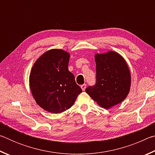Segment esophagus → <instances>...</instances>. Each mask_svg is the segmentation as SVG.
Segmentation results:
<instances>
[{"instance_id":"obj_1","label":"esophagus","mask_w":155,"mask_h":155,"mask_svg":"<svg viewBox=\"0 0 155 155\" xmlns=\"http://www.w3.org/2000/svg\"><path fill=\"white\" fill-rule=\"evenodd\" d=\"M81 89H82L83 91H85V88H86V85H85V84H83V85H81Z\"/></svg>"}]
</instances>
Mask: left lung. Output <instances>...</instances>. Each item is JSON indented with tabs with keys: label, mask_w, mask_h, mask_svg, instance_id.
Wrapping results in <instances>:
<instances>
[{
	"label": "left lung",
	"mask_w": 155,
	"mask_h": 155,
	"mask_svg": "<svg viewBox=\"0 0 155 155\" xmlns=\"http://www.w3.org/2000/svg\"><path fill=\"white\" fill-rule=\"evenodd\" d=\"M96 83L85 91L97 104L109 109L127 98L130 87V74L124 59L117 52L96 54Z\"/></svg>",
	"instance_id": "1"
}]
</instances>
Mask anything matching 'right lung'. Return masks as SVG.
<instances>
[{"label":"right lung","instance_id":"1","mask_svg":"<svg viewBox=\"0 0 155 155\" xmlns=\"http://www.w3.org/2000/svg\"><path fill=\"white\" fill-rule=\"evenodd\" d=\"M70 54L51 49L37 59L29 76L31 93L46 111L60 114L70 109L82 90L68 70Z\"/></svg>","mask_w":155,"mask_h":155}]
</instances>
